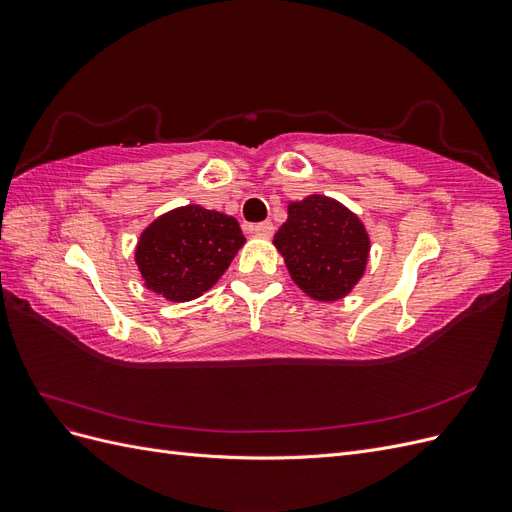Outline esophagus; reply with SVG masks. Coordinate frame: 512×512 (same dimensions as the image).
<instances>
[{
    "instance_id": "esophagus-1",
    "label": "esophagus",
    "mask_w": 512,
    "mask_h": 512,
    "mask_svg": "<svg viewBox=\"0 0 512 512\" xmlns=\"http://www.w3.org/2000/svg\"><path fill=\"white\" fill-rule=\"evenodd\" d=\"M250 232H254V235H258V237H271L273 235V224L269 220L254 224V226H250Z\"/></svg>"
}]
</instances>
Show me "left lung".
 Returning <instances> with one entry per match:
<instances>
[{"label":"left lung","mask_w":512,"mask_h":512,"mask_svg":"<svg viewBox=\"0 0 512 512\" xmlns=\"http://www.w3.org/2000/svg\"><path fill=\"white\" fill-rule=\"evenodd\" d=\"M273 243L294 284L316 301L344 299L367 267L369 235L363 222L322 194L290 203L288 220Z\"/></svg>","instance_id":"left-lung-1"}]
</instances>
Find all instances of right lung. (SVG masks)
Here are the masks:
<instances>
[{
	"label": "right lung",
	"mask_w": 512,
	"mask_h": 512,
	"mask_svg": "<svg viewBox=\"0 0 512 512\" xmlns=\"http://www.w3.org/2000/svg\"><path fill=\"white\" fill-rule=\"evenodd\" d=\"M243 243L235 218L188 205L160 215L143 230L136 265L149 290L183 303L218 282Z\"/></svg>",
	"instance_id": "obj_1"
}]
</instances>
